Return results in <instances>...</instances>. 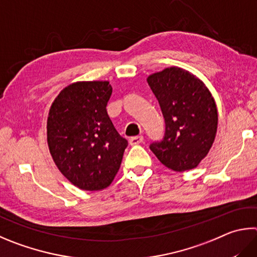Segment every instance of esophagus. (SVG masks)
<instances>
[{
    "instance_id": "obj_1",
    "label": "esophagus",
    "mask_w": 257,
    "mask_h": 257,
    "mask_svg": "<svg viewBox=\"0 0 257 257\" xmlns=\"http://www.w3.org/2000/svg\"><path fill=\"white\" fill-rule=\"evenodd\" d=\"M144 142V137L143 136H135L129 139L130 145H138Z\"/></svg>"
}]
</instances>
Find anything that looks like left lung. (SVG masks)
<instances>
[{
  "label": "left lung",
  "mask_w": 257,
  "mask_h": 257,
  "mask_svg": "<svg viewBox=\"0 0 257 257\" xmlns=\"http://www.w3.org/2000/svg\"><path fill=\"white\" fill-rule=\"evenodd\" d=\"M147 82L165 121L164 137L149 148L171 170L194 169L216 137L218 112L211 93L198 77L179 67L153 74Z\"/></svg>",
  "instance_id": "8db88e82"
}]
</instances>
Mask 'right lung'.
<instances>
[{"instance_id":"1","label":"right lung","mask_w":257,"mask_h":257,"mask_svg":"<svg viewBox=\"0 0 257 257\" xmlns=\"http://www.w3.org/2000/svg\"><path fill=\"white\" fill-rule=\"evenodd\" d=\"M111 94L106 81L77 82L65 87L49 110L51 156L63 175L82 190L109 186L128 146L106 111Z\"/></svg>"}]
</instances>
